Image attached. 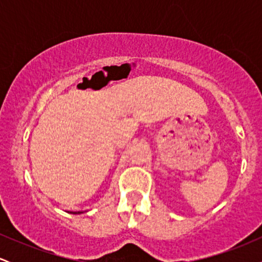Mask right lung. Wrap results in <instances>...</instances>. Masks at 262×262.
<instances>
[{"instance_id":"add662e5","label":"right lung","mask_w":262,"mask_h":262,"mask_svg":"<svg viewBox=\"0 0 262 262\" xmlns=\"http://www.w3.org/2000/svg\"><path fill=\"white\" fill-rule=\"evenodd\" d=\"M70 213H73V214H80V213H82V212H70Z\"/></svg>"}]
</instances>
